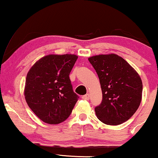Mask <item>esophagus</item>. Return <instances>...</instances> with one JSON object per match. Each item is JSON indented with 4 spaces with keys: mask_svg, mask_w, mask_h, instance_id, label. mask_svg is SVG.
Returning a JSON list of instances; mask_svg holds the SVG:
<instances>
[{
    "mask_svg": "<svg viewBox=\"0 0 158 158\" xmlns=\"http://www.w3.org/2000/svg\"><path fill=\"white\" fill-rule=\"evenodd\" d=\"M82 99H86V100H89L90 99V94H85L82 97Z\"/></svg>",
    "mask_w": 158,
    "mask_h": 158,
    "instance_id": "34e87169",
    "label": "esophagus"
}]
</instances>
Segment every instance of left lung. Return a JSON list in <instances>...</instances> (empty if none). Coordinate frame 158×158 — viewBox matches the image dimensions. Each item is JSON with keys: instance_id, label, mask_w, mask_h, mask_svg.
I'll use <instances>...</instances> for the list:
<instances>
[{"instance_id": "left-lung-1", "label": "left lung", "mask_w": 158, "mask_h": 158, "mask_svg": "<svg viewBox=\"0 0 158 158\" xmlns=\"http://www.w3.org/2000/svg\"><path fill=\"white\" fill-rule=\"evenodd\" d=\"M88 61L97 72L102 92V102L95 108L96 115L105 124H122L131 118L140 104V77L116 54L92 56Z\"/></svg>"}]
</instances>
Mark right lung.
I'll use <instances>...</instances> for the list:
<instances>
[{
  "label": "right lung",
  "instance_id": "right-lung-1",
  "mask_svg": "<svg viewBox=\"0 0 158 158\" xmlns=\"http://www.w3.org/2000/svg\"><path fill=\"white\" fill-rule=\"evenodd\" d=\"M78 56L48 55L39 59L27 75L24 96L29 107L43 122L59 124L71 114L79 96L70 75Z\"/></svg>",
  "mask_w": 158,
  "mask_h": 158
}]
</instances>
